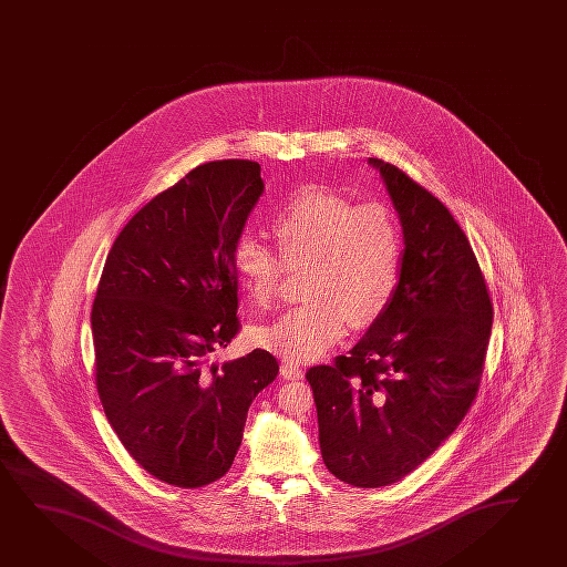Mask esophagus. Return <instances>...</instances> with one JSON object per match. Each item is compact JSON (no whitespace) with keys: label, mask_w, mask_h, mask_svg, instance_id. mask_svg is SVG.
Masks as SVG:
<instances>
[{"label":"esophagus","mask_w":567,"mask_h":567,"mask_svg":"<svg viewBox=\"0 0 567 567\" xmlns=\"http://www.w3.org/2000/svg\"><path fill=\"white\" fill-rule=\"evenodd\" d=\"M280 374H282V378H287V380H302L305 370L300 369V367H296L292 362H285V364L280 367Z\"/></svg>","instance_id":"34e87169"}]
</instances>
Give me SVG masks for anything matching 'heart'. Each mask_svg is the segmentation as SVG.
Instances as JSON below:
<instances>
[{"label":"heart","instance_id":"obj_1","mask_svg":"<svg viewBox=\"0 0 567 567\" xmlns=\"http://www.w3.org/2000/svg\"><path fill=\"white\" fill-rule=\"evenodd\" d=\"M280 256L244 236L234 265L251 300L269 305L288 267L308 262L305 305L251 329L255 346L292 362L320 359L346 333L386 312L402 279L400 221L386 205L357 206L328 189H306L271 216Z\"/></svg>","mask_w":567,"mask_h":567}]
</instances>
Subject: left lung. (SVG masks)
Instances as JSON below:
<instances>
[{"label": "left lung", "instance_id": "left-lung-1", "mask_svg": "<svg viewBox=\"0 0 567 567\" xmlns=\"http://www.w3.org/2000/svg\"><path fill=\"white\" fill-rule=\"evenodd\" d=\"M403 231L402 279L367 336L306 372L321 458L354 487L395 484L454 433L476 400L493 308L466 234L449 208L378 157Z\"/></svg>", "mask_w": 567, "mask_h": 567}]
</instances>
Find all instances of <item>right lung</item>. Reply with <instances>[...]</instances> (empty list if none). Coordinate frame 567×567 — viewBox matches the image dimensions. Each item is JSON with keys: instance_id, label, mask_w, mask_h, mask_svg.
Returning a JSON list of instances; mask_svg holds the SVG:
<instances>
[{"instance_id": "add662e5", "label": "right lung", "mask_w": 567, "mask_h": 567, "mask_svg": "<svg viewBox=\"0 0 567 567\" xmlns=\"http://www.w3.org/2000/svg\"><path fill=\"white\" fill-rule=\"evenodd\" d=\"M262 189L257 162L198 165L132 216L99 280V400L132 458L165 484L220 480L255 395L279 374L262 349L208 364L241 328L234 251Z\"/></svg>"}]
</instances>
